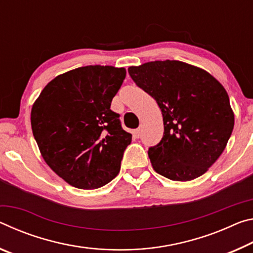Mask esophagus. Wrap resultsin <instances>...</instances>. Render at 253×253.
<instances>
[{"instance_id": "obj_1", "label": "esophagus", "mask_w": 253, "mask_h": 253, "mask_svg": "<svg viewBox=\"0 0 253 253\" xmlns=\"http://www.w3.org/2000/svg\"><path fill=\"white\" fill-rule=\"evenodd\" d=\"M141 133H142V129H141V127H138V129H135V130L133 131L134 138H140V136H141Z\"/></svg>"}]
</instances>
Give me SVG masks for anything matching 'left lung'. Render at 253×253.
<instances>
[{
  "label": "left lung",
  "mask_w": 253,
  "mask_h": 253,
  "mask_svg": "<svg viewBox=\"0 0 253 253\" xmlns=\"http://www.w3.org/2000/svg\"><path fill=\"white\" fill-rule=\"evenodd\" d=\"M127 72L163 113L164 136L148 150L155 170L177 181L208 171L234 126L224 87L205 70L178 60L150 61Z\"/></svg>",
  "instance_id": "1"
}]
</instances>
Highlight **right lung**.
<instances>
[{"label":"right lung","instance_id":"right-lung-1","mask_svg":"<svg viewBox=\"0 0 253 253\" xmlns=\"http://www.w3.org/2000/svg\"><path fill=\"white\" fill-rule=\"evenodd\" d=\"M126 69L85 66L57 76L31 110V126L47 165L69 185L95 189L117 177L132 134L112 99Z\"/></svg>","mask_w":253,"mask_h":253}]
</instances>
